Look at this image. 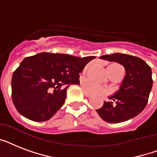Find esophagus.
Listing matches in <instances>:
<instances>
[{
  "label": "esophagus",
  "mask_w": 157,
  "mask_h": 157,
  "mask_svg": "<svg viewBox=\"0 0 157 157\" xmlns=\"http://www.w3.org/2000/svg\"><path fill=\"white\" fill-rule=\"evenodd\" d=\"M84 94H85V96H86V97H87V98H90L91 96H92L91 94H90L88 92H86V90H84Z\"/></svg>",
  "instance_id": "34e87169"
}]
</instances>
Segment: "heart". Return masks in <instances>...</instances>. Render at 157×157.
<instances>
[{
  "label": "heart",
  "instance_id": "obj_1",
  "mask_svg": "<svg viewBox=\"0 0 157 157\" xmlns=\"http://www.w3.org/2000/svg\"><path fill=\"white\" fill-rule=\"evenodd\" d=\"M89 67L88 66H86L85 67V71H86ZM107 71L111 76H116V75H119V74H123V68L121 65L117 63L111 64L107 67ZM84 87L86 90V91L88 93L93 94V95H100V94H107L109 92V90L104 87H102L100 86H98L97 84L94 83L92 81H84Z\"/></svg>",
  "mask_w": 157,
  "mask_h": 157
}]
</instances>
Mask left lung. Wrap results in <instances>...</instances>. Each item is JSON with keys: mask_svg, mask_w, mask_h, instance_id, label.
<instances>
[{"mask_svg": "<svg viewBox=\"0 0 157 157\" xmlns=\"http://www.w3.org/2000/svg\"><path fill=\"white\" fill-rule=\"evenodd\" d=\"M99 59L121 64L125 76L119 90L96 112L108 123H121L138 116L146 107L151 90V67L142 59L129 54L116 53Z\"/></svg>", "mask_w": 157, "mask_h": 157, "instance_id": "8db88e82", "label": "left lung"}]
</instances>
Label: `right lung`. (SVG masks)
<instances>
[{
  "instance_id": "add662e5",
  "label": "right lung",
  "mask_w": 157,
  "mask_h": 157,
  "mask_svg": "<svg viewBox=\"0 0 157 157\" xmlns=\"http://www.w3.org/2000/svg\"><path fill=\"white\" fill-rule=\"evenodd\" d=\"M94 58L46 52L25 58L11 81L17 111L33 121L50 120L63 105L67 88L80 83L79 73Z\"/></svg>"
}]
</instances>
